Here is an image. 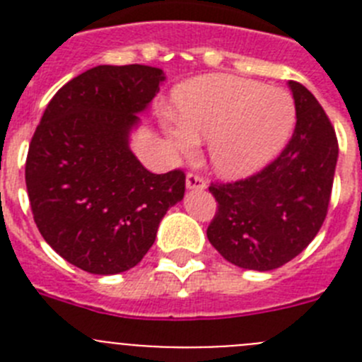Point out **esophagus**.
<instances>
[{
	"mask_svg": "<svg viewBox=\"0 0 362 362\" xmlns=\"http://www.w3.org/2000/svg\"><path fill=\"white\" fill-rule=\"evenodd\" d=\"M187 188L188 190H203V188H206V181H204L201 175L188 174L187 175Z\"/></svg>",
	"mask_w": 362,
	"mask_h": 362,
	"instance_id": "1",
	"label": "esophagus"
}]
</instances>
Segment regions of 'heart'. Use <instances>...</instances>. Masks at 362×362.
<instances>
[{"mask_svg": "<svg viewBox=\"0 0 362 362\" xmlns=\"http://www.w3.org/2000/svg\"><path fill=\"white\" fill-rule=\"evenodd\" d=\"M177 123L165 124L168 145L192 153L209 137L214 168L225 177H246L267 166L288 143L296 103L283 88L233 76H204L174 95Z\"/></svg>", "mask_w": 362, "mask_h": 362, "instance_id": "obj_1", "label": "heart"}]
</instances>
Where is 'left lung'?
<instances>
[{
	"instance_id": "obj_1",
	"label": "left lung",
	"mask_w": 362,
	"mask_h": 362,
	"mask_svg": "<svg viewBox=\"0 0 362 362\" xmlns=\"http://www.w3.org/2000/svg\"><path fill=\"white\" fill-rule=\"evenodd\" d=\"M297 123L286 148L259 174L212 183L217 212L206 238L228 263L268 272L305 250L322 226L339 146L335 130L312 92L288 81Z\"/></svg>"
}]
</instances>
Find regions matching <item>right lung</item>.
<instances>
[{"label":"right lung","instance_id":"obj_1","mask_svg":"<svg viewBox=\"0 0 362 362\" xmlns=\"http://www.w3.org/2000/svg\"><path fill=\"white\" fill-rule=\"evenodd\" d=\"M165 79L156 66H94L56 92L32 137L25 181L34 221L88 274L136 267L185 196L183 172L152 174L130 150L139 114Z\"/></svg>","mask_w":362,"mask_h":362}]
</instances>
